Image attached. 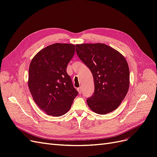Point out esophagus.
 <instances>
[{"label": "esophagus", "instance_id": "esophagus-1", "mask_svg": "<svg viewBox=\"0 0 157 157\" xmlns=\"http://www.w3.org/2000/svg\"><path fill=\"white\" fill-rule=\"evenodd\" d=\"M77 90H78V93H79V94H82V88H81V87H80V88H77Z\"/></svg>", "mask_w": 157, "mask_h": 157}]
</instances>
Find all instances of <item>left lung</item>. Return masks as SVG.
<instances>
[{"label":"left lung","mask_w":157,"mask_h":157,"mask_svg":"<svg viewBox=\"0 0 157 157\" xmlns=\"http://www.w3.org/2000/svg\"><path fill=\"white\" fill-rule=\"evenodd\" d=\"M76 51L94 77V93L87 99L90 109L99 115L115 110L130 86V70L124 56L103 43L76 44Z\"/></svg>","instance_id":"1"}]
</instances>
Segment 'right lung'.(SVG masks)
<instances>
[{"instance_id":"obj_1","label":"right lung","mask_w":157,"mask_h":157,"mask_svg":"<svg viewBox=\"0 0 157 157\" xmlns=\"http://www.w3.org/2000/svg\"><path fill=\"white\" fill-rule=\"evenodd\" d=\"M75 52L73 44L56 43L40 50L31 61L28 86L34 101L47 115H63L78 94L66 71Z\"/></svg>"}]
</instances>
